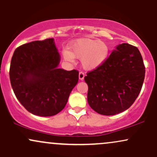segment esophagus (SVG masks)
<instances>
[{"label": "esophagus", "mask_w": 157, "mask_h": 157, "mask_svg": "<svg viewBox=\"0 0 157 157\" xmlns=\"http://www.w3.org/2000/svg\"><path fill=\"white\" fill-rule=\"evenodd\" d=\"M84 77H85V73L83 71H80V72H79V79H80V80H82L84 79Z\"/></svg>", "instance_id": "esophagus-1"}]
</instances>
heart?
Here are the masks:
<instances>
[{"mask_svg":"<svg viewBox=\"0 0 157 157\" xmlns=\"http://www.w3.org/2000/svg\"><path fill=\"white\" fill-rule=\"evenodd\" d=\"M109 48L105 43L91 38H80L69 46V52L64 51L66 60L72 62L74 57L81 59L82 66L92 69L103 63L107 59Z\"/></svg>","mask_w":157,"mask_h":157,"instance_id":"1","label":"heart"}]
</instances>
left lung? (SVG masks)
<instances>
[{"label": "left lung", "instance_id": "8db88e82", "mask_svg": "<svg viewBox=\"0 0 157 157\" xmlns=\"http://www.w3.org/2000/svg\"><path fill=\"white\" fill-rule=\"evenodd\" d=\"M145 68L136 46L120 44L103 63L86 74L87 99L97 113L111 116L129 109L141 91Z\"/></svg>", "mask_w": 157, "mask_h": 157}]
</instances>
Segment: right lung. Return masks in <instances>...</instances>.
<instances>
[{"label":"right lung","instance_id":"obj_1","mask_svg":"<svg viewBox=\"0 0 157 157\" xmlns=\"http://www.w3.org/2000/svg\"><path fill=\"white\" fill-rule=\"evenodd\" d=\"M59 62L53 38L25 44L14 52L11 85L17 100L30 113L51 117L66 106L78 82L79 71L57 68Z\"/></svg>","mask_w":157,"mask_h":157}]
</instances>
